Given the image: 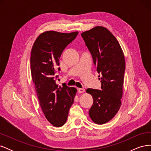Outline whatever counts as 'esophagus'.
I'll list each match as a JSON object with an SVG mask.
<instances>
[{
  "label": "esophagus",
  "mask_w": 151,
  "mask_h": 151,
  "mask_svg": "<svg viewBox=\"0 0 151 151\" xmlns=\"http://www.w3.org/2000/svg\"><path fill=\"white\" fill-rule=\"evenodd\" d=\"M85 91V89H83V88H78V92L79 93H84Z\"/></svg>",
  "instance_id": "34e87169"
}]
</instances>
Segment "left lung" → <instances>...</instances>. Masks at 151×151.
I'll return each mask as SVG.
<instances>
[{
  "mask_svg": "<svg viewBox=\"0 0 151 151\" xmlns=\"http://www.w3.org/2000/svg\"><path fill=\"white\" fill-rule=\"evenodd\" d=\"M100 74L101 91L88 89L93 104L89 111L91 119L102 125L115 116L122 105L125 60L116 38L103 26H95L81 33Z\"/></svg>",
  "mask_w": 151,
  "mask_h": 151,
  "instance_id": "8db88e82",
  "label": "left lung"
}]
</instances>
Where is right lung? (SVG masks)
Here are the masks:
<instances>
[{"label": "right lung", "mask_w": 151, "mask_h": 151, "mask_svg": "<svg viewBox=\"0 0 151 151\" xmlns=\"http://www.w3.org/2000/svg\"><path fill=\"white\" fill-rule=\"evenodd\" d=\"M77 34L78 31H45L38 36L31 50V73L40 106L47 120L56 127L65 123L77 93L75 88L56 83V68L63 50Z\"/></svg>", "instance_id": "1"}]
</instances>
